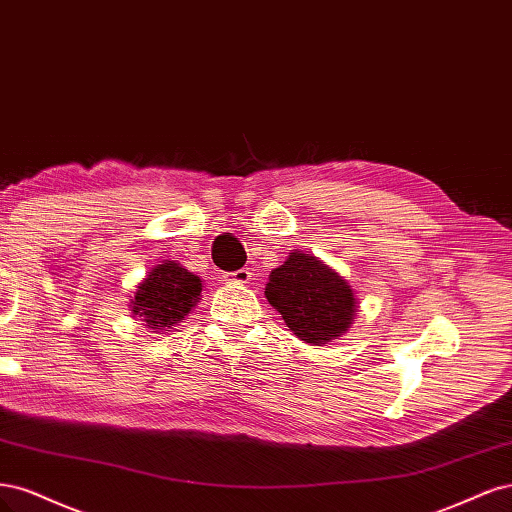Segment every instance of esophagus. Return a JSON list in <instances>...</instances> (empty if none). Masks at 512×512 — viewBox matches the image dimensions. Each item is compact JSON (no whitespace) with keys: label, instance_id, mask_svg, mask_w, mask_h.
<instances>
[{"label":"esophagus","instance_id":"esophagus-1","mask_svg":"<svg viewBox=\"0 0 512 512\" xmlns=\"http://www.w3.org/2000/svg\"><path fill=\"white\" fill-rule=\"evenodd\" d=\"M251 272L246 270V268H242V270H238V272H229V274H225V280L227 283H236V285H246L251 280Z\"/></svg>","mask_w":512,"mask_h":512}]
</instances>
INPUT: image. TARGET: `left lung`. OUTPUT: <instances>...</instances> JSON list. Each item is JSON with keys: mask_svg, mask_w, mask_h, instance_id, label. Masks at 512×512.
Returning a JSON list of instances; mask_svg holds the SVG:
<instances>
[{"mask_svg": "<svg viewBox=\"0 0 512 512\" xmlns=\"http://www.w3.org/2000/svg\"><path fill=\"white\" fill-rule=\"evenodd\" d=\"M268 302L291 332L310 346H323L349 332L357 298L346 278L315 255L293 251L270 272Z\"/></svg>", "mask_w": 512, "mask_h": 512, "instance_id": "obj_1", "label": "left lung"}]
</instances>
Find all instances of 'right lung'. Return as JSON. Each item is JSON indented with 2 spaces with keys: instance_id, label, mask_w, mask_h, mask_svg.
<instances>
[{
  "instance_id": "obj_1",
  "label": "right lung",
  "mask_w": 512,
  "mask_h": 512,
  "mask_svg": "<svg viewBox=\"0 0 512 512\" xmlns=\"http://www.w3.org/2000/svg\"><path fill=\"white\" fill-rule=\"evenodd\" d=\"M204 280L176 261L163 259L146 272L129 302L131 315L144 327L170 332L183 323L202 300Z\"/></svg>"
}]
</instances>
